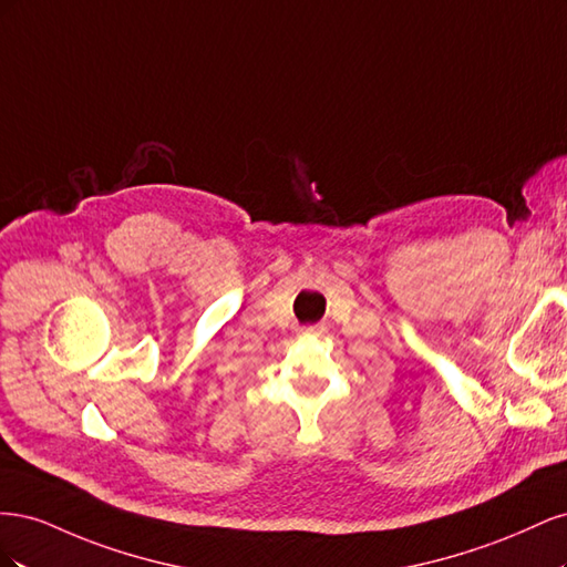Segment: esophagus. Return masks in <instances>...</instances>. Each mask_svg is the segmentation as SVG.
I'll return each mask as SVG.
<instances>
[{"label":"esophagus","mask_w":567,"mask_h":567,"mask_svg":"<svg viewBox=\"0 0 567 567\" xmlns=\"http://www.w3.org/2000/svg\"><path fill=\"white\" fill-rule=\"evenodd\" d=\"M300 333L302 336H319L321 329H315V326H310V329H300Z\"/></svg>","instance_id":"1"}]
</instances>
